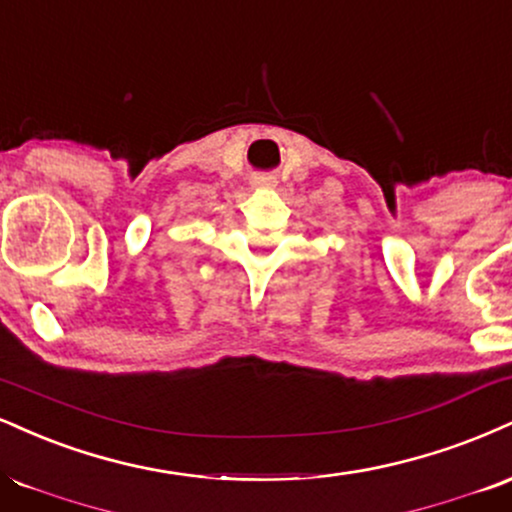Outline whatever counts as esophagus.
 <instances>
[{
    "label": "esophagus",
    "mask_w": 512,
    "mask_h": 512,
    "mask_svg": "<svg viewBox=\"0 0 512 512\" xmlns=\"http://www.w3.org/2000/svg\"><path fill=\"white\" fill-rule=\"evenodd\" d=\"M252 186H255V188H274L276 178L269 176V174H260V176L252 178Z\"/></svg>",
    "instance_id": "1"
}]
</instances>
